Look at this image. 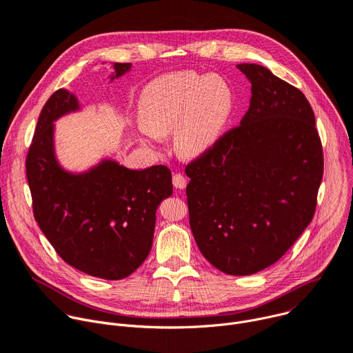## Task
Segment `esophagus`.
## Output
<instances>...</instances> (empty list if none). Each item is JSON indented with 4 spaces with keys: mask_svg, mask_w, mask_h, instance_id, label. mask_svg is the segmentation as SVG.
Returning <instances> with one entry per match:
<instances>
[{
    "mask_svg": "<svg viewBox=\"0 0 353 353\" xmlns=\"http://www.w3.org/2000/svg\"><path fill=\"white\" fill-rule=\"evenodd\" d=\"M172 183H174V186L178 188V189H185L188 181H186V178H185L181 172H178V174H174V175H172Z\"/></svg>",
    "mask_w": 353,
    "mask_h": 353,
    "instance_id": "esophagus-1",
    "label": "esophagus"
}]
</instances>
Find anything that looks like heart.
<instances>
[{
  "label": "heart",
  "instance_id": "obj_1",
  "mask_svg": "<svg viewBox=\"0 0 353 353\" xmlns=\"http://www.w3.org/2000/svg\"><path fill=\"white\" fill-rule=\"evenodd\" d=\"M234 109V94L219 74L183 71L151 83L139 101L145 137L174 132V147L186 159L209 152L221 139Z\"/></svg>",
  "mask_w": 353,
  "mask_h": 353
}]
</instances>
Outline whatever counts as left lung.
Masks as SVG:
<instances>
[{"label": "left lung", "mask_w": 353, "mask_h": 353, "mask_svg": "<svg viewBox=\"0 0 353 353\" xmlns=\"http://www.w3.org/2000/svg\"><path fill=\"white\" fill-rule=\"evenodd\" d=\"M250 108L185 172L189 224L203 256L227 275L279 261L310 224L324 172L316 117L304 94L259 64H239Z\"/></svg>", "instance_id": "1"}]
</instances>
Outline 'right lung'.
<instances>
[{
    "label": "right lung",
    "instance_id": "right-lung-1",
    "mask_svg": "<svg viewBox=\"0 0 353 353\" xmlns=\"http://www.w3.org/2000/svg\"><path fill=\"white\" fill-rule=\"evenodd\" d=\"M114 63L110 80L130 70ZM80 109L67 90L45 103L26 155L33 216L60 258L90 276L119 281L148 256L155 212L172 194L165 165L136 171L103 160L84 174L64 171L56 160L53 122Z\"/></svg>",
    "mask_w": 353,
    "mask_h": 353
}]
</instances>
